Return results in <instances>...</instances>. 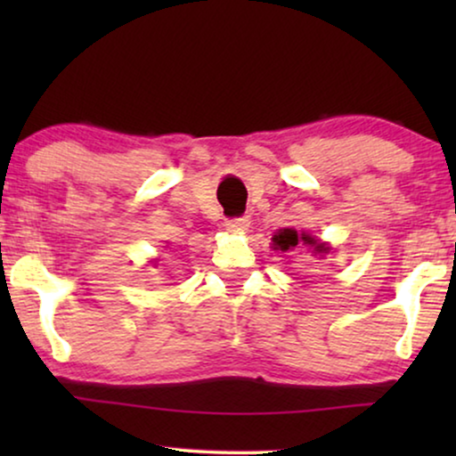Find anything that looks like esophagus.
Segmentation results:
<instances>
[{"label": "esophagus", "instance_id": "1", "mask_svg": "<svg viewBox=\"0 0 456 456\" xmlns=\"http://www.w3.org/2000/svg\"><path fill=\"white\" fill-rule=\"evenodd\" d=\"M248 228V217H232V220L226 222V230L230 232H245Z\"/></svg>", "mask_w": 456, "mask_h": 456}]
</instances>
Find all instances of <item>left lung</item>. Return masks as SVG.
Listing matches in <instances>:
<instances>
[{"label": "left lung", "mask_w": 456, "mask_h": 456, "mask_svg": "<svg viewBox=\"0 0 456 456\" xmlns=\"http://www.w3.org/2000/svg\"><path fill=\"white\" fill-rule=\"evenodd\" d=\"M272 245H273V248H276V251H292V248H298L301 245H305V247L314 248L315 255H328L330 253V247L326 245V242H320L317 239H314L311 234H305V232L298 234L297 230H292V228L278 230V232L273 234Z\"/></svg>", "instance_id": "1"}]
</instances>
